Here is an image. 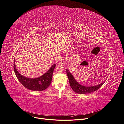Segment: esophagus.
<instances>
[{
  "label": "esophagus",
  "mask_w": 124,
  "mask_h": 124,
  "mask_svg": "<svg viewBox=\"0 0 124 124\" xmlns=\"http://www.w3.org/2000/svg\"><path fill=\"white\" fill-rule=\"evenodd\" d=\"M60 63L62 64H65V60L64 59H61V60L60 61Z\"/></svg>",
  "instance_id": "1"
}]
</instances>
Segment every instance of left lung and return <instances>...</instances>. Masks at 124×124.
I'll return each instance as SVG.
<instances>
[{
  "label": "left lung",
  "mask_w": 124,
  "mask_h": 124,
  "mask_svg": "<svg viewBox=\"0 0 124 124\" xmlns=\"http://www.w3.org/2000/svg\"><path fill=\"white\" fill-rule=\"evenodd\" d=\"M66 72L71 88L75 93H77L85 94L95 92L97 91L98 89H99L105 81V80H104L101 84H99L97 85L92 86H85L80 84L77 81V80L75 79L73 76L70 73L69 70L67 69Z\"/></svg>",
  "instance_id": "left-lung-1"
}]
</instances>
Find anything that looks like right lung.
<instances>
[{"instance_id": "1", "label": "right lung", "mask_w": 124, "mask_h": 124, "mask_svg": "<svg viewBox=\"0 0 124 124\" xmlns=\"http://www.w3.org/2000/svg\"><path fill=\"white\" fill-rule=\"evenodd\" d=\"M56 64L53 65L49 70L44 74L36 78H27L21 74L17 70L15 60L14 70L19 81L26 88L33 91H42L47 88L51 84L53 73Z\"/></svg>"}]
</instances>
